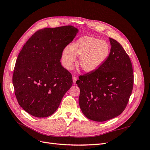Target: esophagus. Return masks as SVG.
<instances>
[{"mask_svg": "<svg viewBox=\"0 0 150 150\" xmlns=\"http://www.w3.org/2000/svg\"><path fill=\"white\" fill-rule=\"evenodd\" d=\"M76 81H77V77L73 76V78H72V82H73L74 84L76 83Z\"/></svg>", "mask_w": 150, "mask_h": 150, "instance_id": "obj_1", "label": "esophagus"}]
</instances>
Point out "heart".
<instances>
[{"label":"heart","instance_id":"heart-1","mask_svg":"<svg viewBox=\"0 0 150 150\" xmlns=\"http://www.w3.org/2000/svg\"><path fill=\"white\" fill-rule=\"evenodd\" d=\"M111 47L108 42L93 36L85 35L66 47L62 54V61L66 69L71 70L79 58V64L84 71L91 73L99 69L110 56Z\"/></svg>","mask_w":150,"mask_h":150}]
</instances>
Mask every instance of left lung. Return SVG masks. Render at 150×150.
<instances>
[{"label":"left lung","mask_w":150,"mask_h":150,"mask_svg":"<svg viewBox=\"0 0 150 150\" xmlns=\"http://www.w3.org/2000/svg\"><path fill=\"white\" fill-rule=\"evenodd\" d=\"M111 51L104 64L91 73L79 76V104L84 115L105 121L123 112L133 88L134 75L129 56L121 45L110 38Z\"/></svg>","instance_id":"1"}]
</instances>
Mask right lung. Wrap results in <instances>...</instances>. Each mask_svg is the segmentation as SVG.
<instances>
[{
  "instance_id": "right-lung-1",
  "label": "right lung",
  "mask_w": 150,
  "mask_h": 150,
  "mask_svg": "<svg viewBox=\"0 0 150 150\" xmlns=\"http://www.w3.org/2000/svg\"><path fill=\"white\" fill-rule=\"evenodd\" d=\"M78 33L72 25L39 30L18 55L12 76L15 95L32 116L52 115L72 86V75L62 66L61 59Z\"/></svg>"
}]
</instances>
